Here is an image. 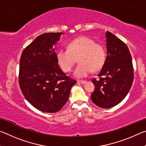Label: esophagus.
<instances>
[{
    "label": "esophagus",
    "instance_id": "esophagus-1",
    "mask_svg": "<svg viewBox=\"0 0 146 146\" xmlns=\"http://www.w3.org/2000/svg\"><path fill=\"white\" fill-rule=\"evenodd\" d=\"M78 83H80V84H85L86 83V81L84 80H78L77 81Z\"/></svg>",
    "mask_w": 146,
    "mask_h": 146
}]
</instances>
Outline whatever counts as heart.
I'll return each mask as SVG.
<instances>
[{
    "label": "heart",
    "mask_w": 146,
    "mask_h": 146,
    "mask_svg": "<svg viewBox=\"0 0 146 146\" xmlns=\"http://www.w3.org/2000/svg\"><path fill=\"white\" fill-rule=\"evenodd\" d=\"M57 62L64 72H70L76 61L79 62L74 75L84 77L92 71H97L103 67L106 58L105 48L93 39L86 36H79L70 41L68 49H60L56 53Z\"/></svg>",
    "instance_id": "heart-1"
}]
</instances>
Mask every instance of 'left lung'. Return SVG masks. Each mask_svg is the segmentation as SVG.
<instances>
[{"label":"left lung","mask_w":146,"mask_h":146,"mask_svg":"<svg viewBox=\"0 0 146 146\" xmlns=\"http://www.w3.org/2000/svg\"><path fill=\"white\" fill-rule=\"evenodd\" d=\"M106 37L107 56L98 78L92 79L95 90L91 98L98 107L110 108L119 104L129 92L134 70L126 44L108 31Z\"/></svg>","instance_id":"8db88e82"}]
</instances>
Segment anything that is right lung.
Instances as JSON below:
<instances>
[{
	"label": "right lung",
	"instance_id": "add662e5",
	"mask_svg": "<svg viewBox=\"0 0 146 146\" xmlns=\"http://www.w3.org/2000/svg\"><path fill=\"white\" fill-rule=\"evenodd\" d=\"M62 33L38 36L24 48L20 59L19 82L26 100L39 111L56 113L66 104L76 81L61 70L54 44Z\"/></svg>",
	"mask_w": 146,
	"mask_h": 146
}]
</instances>
